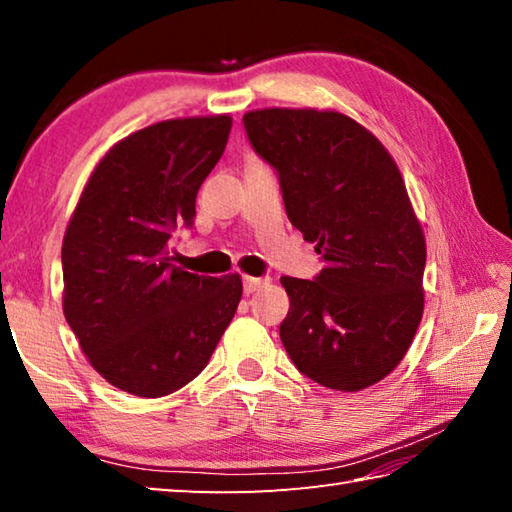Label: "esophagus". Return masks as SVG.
I'll return each instance as SVG.
<instances>
[{"label": "esophagus", "instance_id": "1", "mask_svg": "<svg viewBox=\"0 0 512 512\" xmlns=\"http://www.w3.org/2000/svg\"><path fill=\"white\" fill-rule=\"evenodd\" d=\"M268 280L266 277H250V275H244V291L246 293H255L262 287H266Z\"/></svg>", "mask_w": 512, "mask_h": 512}]
</instances>
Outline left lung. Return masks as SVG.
Segmentation results:
<instances>
[{
    "mask_svg": "<svg viewBox=\"0 0 512 512\" xmlns=\"http://www.w3.org/2000/svg\"><path fill=\"white\" fill-rule=\"evenodd\" d=\"M250 146L277 171L293 228L316 244L314 280L282 277L280 339L296 368L334 391L391 375L422 320L427 246L391 153L334 110L244 115Z\"/></svg>",
    "mask_w": 512,
    "mask_h": 512,
    "instance_id": "1",
    "label": "left lung"
}]
</instances>
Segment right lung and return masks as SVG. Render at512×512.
Masks as SVG:
<instances>
[{"label":"right lung","instance_id":"obj_1","mask_svg":"<svg viewBox=\"0 0 512 512\" xmlns=\"http://www.w3.org/2000/svg\"><path fill=\"white\" fill-rule=\"evenodd\" d=\"M228 115L169 119L103 155L63 239V311L112 386L162 397L189 384L230 325L241 277L176 266L171 232L192 225L196 194L225 151Z\"/></svg>","mask_w":512,"mask_h":512}]
</instances>
